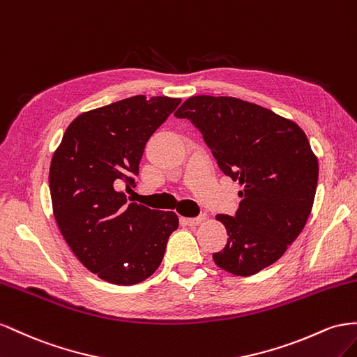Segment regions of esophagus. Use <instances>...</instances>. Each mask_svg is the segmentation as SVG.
<instances>
[{"label": "esophagus", "mask_w": 357, "mask_h": 357, "mask_svg": "<svg viewBox=\"0 0 357 357\" xmlns=\"http://www.w3.org/2000/svg\"><path fill=\"white\" fill-rule=\"evenodd\" d=\"M205 220H206L205 213H203V215L196 217V218H182V221H184L185 224H188V226H199V224H200L202 221H205Z\"/></svg>", "instance_id": "esophagus-1"}]
</instances>
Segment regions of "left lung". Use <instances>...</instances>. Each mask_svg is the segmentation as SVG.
I'll list each match as a JSON object with an SVG mask.
<instances>
[{
    "mask_svg": "<svg viewBox=\"0 0 357 357\" xmlns=\"http://www.w3.org/2000/svg\"><path fill=\"white\" fill-rule=\"evenodd\" d=\"M175 116L199 128L224 175L243 187L235 215H217L229 238L213 261L239 277L271 266L312 209L319 161L307 135L296 122L235 97H190Z\"/></svg>",
    "mask_w": 357,
    "mask_h": 357,
    "instance_id": "8db88e82",
    "label": "left lung"
}]
</instances>
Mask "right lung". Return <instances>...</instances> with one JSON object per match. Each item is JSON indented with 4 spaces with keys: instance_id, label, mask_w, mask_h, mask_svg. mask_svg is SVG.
Masks as SVG:
<instances>
[{
    "instance_id": "obj_1",
    "label": "right lung",
    "mask_w": 357,
    "mask_h": 357,
    "mask_svg": "<svg viewBox=\"0 0 357 357\" xmlns=\"http://www.w3.org/2000/svg\"><path fill=\"white\" fill-rule=\"evenodd\" d=\"M181 98L135 96L80 114L50 161L49 188L61 235L98 278L133 286L154 273L172 231L173 211L127 202L149 137Z\"/></svg>"
}]
</instances>
